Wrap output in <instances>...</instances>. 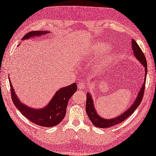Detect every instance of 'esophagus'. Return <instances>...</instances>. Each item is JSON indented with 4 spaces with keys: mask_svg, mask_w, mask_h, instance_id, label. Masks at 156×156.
Instances as JSON below:
<instances>
[{
    "mask_svg": "<svg viewBox=\"0 0 156 156\" xmlns=\"http://www.w3.org/2000/svg\"><path fill=\"white\" fill-rule=\"evenodd\" d=\"M78 87L80 89H84L86 87V83L84 82H81L78 84Z\"/></svg>",
    "mask_w": 156,
    "mask_h": 156,
    "instance_id": "34e87169",
    "label": "esophagus"
}]
</instances>
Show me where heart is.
I'll use <instances>...</instances> for the list:
<instances>
[{"label": "heart", "instance_id": "1", "mask_svg": "<svg viewBox=\"0 0 156 156\" xmlns=\"http://www.w3.org/2000/svg\"><path fill=\"white\" fill-rule=\"evenodd\" d=\"M105 49V46L104 44H99L96 45L95 46H94V48H92L91 49V51H90V55H97L101 54V53H102L104 51ZM112 51L111 49L108 51V57H110V58H112ZM102 64V62H100L98 64V65H97V67H101V65Z\"/></svg>", "mask_w": 156, "mask_h": 156}]
</instances>
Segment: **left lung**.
Instances as JSON below:
<instances>
[{
  "instance_id": "8db88e82",
  "label": "left lung",
  "mask_w": 156,
  "mask_h": 156,
  "mask_svg": "<svg viewBox=\"0 0 156 156\" xmlns=\"http://www.w3.org/2000/svg\"><path fill=\"white\" fill-rule=\"evenodd\" d=\"M132 44V49H133V54L135 55V57L136 58L141 64L143 65L145 68V80L143 84V86L141 87L140 92L137 96V98L135 99L133 104L130 107H129L127 111L122 112V114L121 115H119L118 117L111 119H107L102 118L101 116H99L97 113V111L95 110L94 102L92 98L90 93L87 94V104H86V111L88 116L89 119L91 121L92 123L93 124L95 127H99V128H108L111 127L112 126H114L117 124L120 123V122L125 121L126 119H127L129 116L133 114V112L135 111L139 105H140L141 102L142 101V98L144 97V90H145V80H146V75L147 72V61L145 59V55L144 54L143 51L141 49V48L139 47V45L134 39H132L131 41Z\"/></svg>"
}]
</instances>
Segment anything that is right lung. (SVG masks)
Returning a JSON list of instances; mask_svg holds the SVG:
<instances>
[{
	"label": "right lung",
	"mask_w": 156,
	"mask_h": 156,
	"mask_svg": "<svg viewBox=\"0 0 156 156\" xmlns=\"http://www.w3.org/2000/svg\"><path fill=\"white\" fill-rule=\"evenodd\" d=\"M48 33L49 32L45 31H30L24 35L22 40L45 35ZM9 83L12 100L18 110L32 122L45 127H54L63 120L66 115L69 99L77 90V85L76 82L69 85L68 87L61 88L55 92V95L45 107L35 109L23 104L19 101L13 89L11 80H9Z\"/></svg>",
	"instance_id": "1"
}]
</instances>
